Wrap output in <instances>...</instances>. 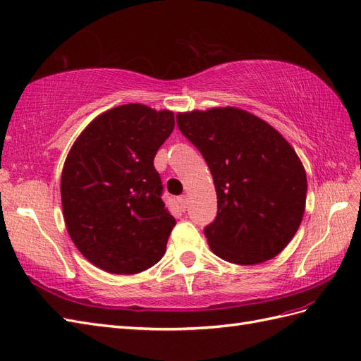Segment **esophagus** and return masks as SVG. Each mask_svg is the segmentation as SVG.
<instances>
[{
  "label": "esophagus",
  "instance_id": "esophagus-1",
  "mask_svg": "<svg viewBox=\"0 0 361 361\" xmlns=\"http://www.w3.org/2000/svg\"><path fill=\"white\" fill-rule=\"evenodd\" d=\"M178 202L183 205V207H188V204H189L188 195H181V197H178Z\"/></svg>",
  "mask_w": 361,
  "mask_h": 361
}]
</instances>
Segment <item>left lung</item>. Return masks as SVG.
Listing matches in <instances>:
<instances>
[{
    "label": "left lung",
    "mask_w": 361,
    "mask_h": 361,
    "mask_svg": "<svg viewBox=\"0 0 361 361\" xmlns=\"http://www.w3.org/2000/svg\"><path fill=\"white\" fill-rule=\"evenodd\" d=\"M177 123L207 161L218 195V214L204 230L210 250L243 266L274 259L305 210L307 175L290 143L238 107L177 113Z\"/></svg>",
    "instance_id": "1"
}]
</instances>
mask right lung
Instances as JSON below:
<instances>
[{
    "label": "right lung",
    "mask_w": 361,
    "mask_h": 361,
    "mask_svg": "<svg viewBox=\"0 0 361 361\" xmlns=\"http://www.w3.org/2000/svg\"><path fill=\"white\" fill-rule=\"evenodd\" d=\"M173 126L171 110L118 106L92 121L68 152L60 181L65 224L99 269L139 274L166 251L175 219L154 157Z\"/></svg>",
    "instance_id": "obj_1"
}]
</instances>
